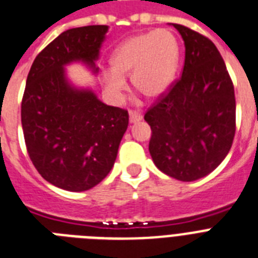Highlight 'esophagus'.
Here are the masks:
<instances>
[{"mask_svg":"<svg viewBox=\"0 0 258 258\" xmlns=\"http://www.w3.org/2000/svg\"><path fill=\"white\" fill-rule=\"evenodd\" d=\"M142 114L140 112H138V111H130V122L131 123H136L139 122V120H142Z\"/></svg>","mask_w":258,"mask_h":258,"instance_id":"1","label":"esophagus"}]
</instances>
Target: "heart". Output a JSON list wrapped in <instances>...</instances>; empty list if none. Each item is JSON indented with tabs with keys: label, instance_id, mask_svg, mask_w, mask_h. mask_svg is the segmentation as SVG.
<instances>
[{
	"label": "heart",
	"instance_id": "b5f03b06",
	"mask_svg": "<svg viewBox=\"0 0 258 258\" xmlns=\"http://www.w3.org/2000/svg\"><path fill=\"white\" fill-rule=\"evenodd\" d=\"M179 56L176 37L165 29L130 37L112 54L111 68L115 74L106 75L107 90L120 98L125 90L122 77L133 74L131 81L140 94L158 98L175 79Z\"/></svg>",
	"mask_w": 258,
	"mask_h": 258
}]
</instances>
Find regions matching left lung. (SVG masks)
<instances>
[{
	"label": "left lung",
	"instance_id": "obj_1",
	"mask_svg": "<svg viewBox=\"0 0 258 258\" xmlns=\"http://www.w3.org/2000/svg\"><path fill=\"white\" fill-rule=\"evenodd\" d=\"M185 45L181 77L144 114L151 158L181 181L207 176L228 155L236 133L234 87L223 56L198 31L172 24Z\"/></svg>",
	"mask_w": 258,
	"mask_h": 258
}]
</instances>
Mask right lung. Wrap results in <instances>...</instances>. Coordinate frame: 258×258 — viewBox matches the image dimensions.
<instances>
[{
	"instance_id": "add662e5",
	"label": "right lung",
	"mask_w": 258,
	"mask_h": 258,
	"mask_svg": "<svg viewBox=\"0 0 258 258\" xmlns=\"http://www.w3.org/2000/svg\"><path fill=\"white\" fill-rule=\"evenodd\" d=\"M108 26L74 27L46 46L27 74L21 122L27 154L42 177L62 189L95 187L114 167L128 111L107 106L66 79L64 66L95 60Z\"/></svg>"
}]
</instances>
